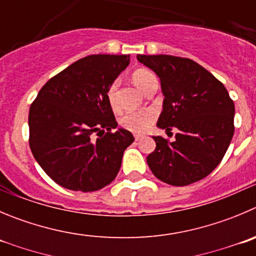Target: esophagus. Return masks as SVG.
<instances>
[{"label": "esophagus", "mask_w": 256, "mask_h": 256, "mask_svg": "<svg viewBox=\"0 0 256 256\" xmlns=\"http://www.w3.org/2000/svg\"><path fill=\"white\" fill-rule=\"evenodd\" d=\"M142 138H143V136H140V134H136L134 136V140H142Z\"/></svg>", "instance_id": "esophagus-1"}]
</instances>
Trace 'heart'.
Listing matches in <instances>:
<instances>
[{
	"instance_id": "heart-1",
	"label": "heart",
	"mask_w": 256,
	"mask_h": 256,
	"mask_svg": "<svg viewBox=\"0 0 256 256\" xmlns=\"http://www.w3.org/2000/svg\"><path fill=\"white\" fill-rule=\"evenodd\" d=\"M132 79L134 84L144 93L148 85L152 82L157 80L156 75L152 72L146 69H140L133 72ZM116 89H118V82H114L109 86L108 93V102L112 108H116ZM156 119V114L153 110H142V112H128L120 118V126L126 128V130H130L133 133H143L152 126V123Z\"/></svg>"
}]
</instances>
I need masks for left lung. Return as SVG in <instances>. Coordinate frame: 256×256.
<instances>
[{
	"instance_id": "1",
	"label": "left lung",
	"mask_w": 256,
	"mask_h": 256,
	"mask_svg": "<svg viewBox=\"0 0 256 256\" xmlns=\"http://www.w3.org/2000/svg\"><path fill=\"white\" fill-rule=\"evenodd\" d=\"M157 74L164 96L157 126L177 128L176 140L153 137L147 157L152 174L172 186L205 178L225 156L234 136L235 106L228 90L210 72L186 58L137 55Z\"/></svg>"
}]
</instances>
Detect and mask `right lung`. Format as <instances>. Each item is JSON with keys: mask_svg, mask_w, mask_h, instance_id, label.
Masks as SVG:
<instances>
[{"mask_svg": "<svg viewBox=\"0 0 256 256\" xmlns=\"http://www.w3.org/2000/svg\"><path fill=\"white\" fill-rule=\"evenodd\" d=\"M130 65V55H90L51 78L30 106V148L52 181L92 192L110 184L134 140L119 128L108 89ZM102 132L97 140L91 136Z\"/></svg>", "mask_w": 256, "mask_h": 256, "instance_id": "right-lung-1", "label": "right lung"}]
</instances>
